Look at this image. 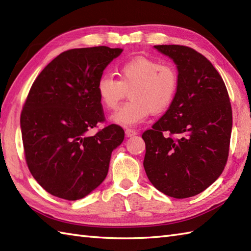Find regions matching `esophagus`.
Instances as JSON below:
<instances>
[{
    "instance_id": "1",
    "label": "esophagus",
    "mask_w": 251,
    "mask_h": 251,
    "mask_svg": "<svg viewBox=\"0 0 251 251\" xmlns=\"http://www.w3.org/2000/svg\"><path fill=\"white\" fill-rule=\"evenodd\" d=\"M125 134H126L127 137H134V136H136V135L138 134V132H137L136 130H134V129L127 128V129L125 130Z\"/></svg>"
}]
</instances>
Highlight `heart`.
Segmentation results:
<instances>
[{
  "instance_id": "b5f03b06",
  "label": "heart",
  "mask_w": 251,
  "mask_h": 251,
  "mask_svg": "<svg viewBox=\"0 0 251 251\" xmlns=\"http://www.w3.org/2000/svg\"><path fill=\"white\" fill-rule=\"evenodd\" d=\"M119 81L103 74L96 85L98 98L105 109L114 110L129 90V102L111 116L121 126H134L153 113H161L174 102L179 87L176 69L147 57H135L117 69Z\"/></svg>"
}]
</instances>
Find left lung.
<instances>
[{"label":"left lung","mask_w":251,"mask_h":251,"mask_svg":"<svg viewBox=\"0 0 251 251\" xmlns=\"http://www.w3.org/2000/svg\"><path fill=\"white\" fill-rule=\"evenodd\" d=\"M154 49L176 63L179 87L166 113L143 132V167L158 191L186 199L206 190L225 169L232 132L230 98L220 74L200 52L182 45Z\"/></svg>","instance_id":"8db88e82"}]
</instances>
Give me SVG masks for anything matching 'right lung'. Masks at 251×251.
Masks as SVG:
<instances>
[{
    "mask_svg": "<svg viewBox=\"0 0 251 251\" xmlns=\"http://www.w3.org/2000/svg\"><path fill=\"white\" fill-rule=\"evenodd\" d=\"M122 49L106 46L63 51L36 77L20 116L25 156L30 173L51 195L81 200L102 183L112 151L124 130L103 122L96 85Z\"/></svg>",
    "mask_w": 251,
    "mask_h": 251,
    "instance_id": "add662e5",
    "label": "right lung"
}]
</instances>
